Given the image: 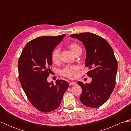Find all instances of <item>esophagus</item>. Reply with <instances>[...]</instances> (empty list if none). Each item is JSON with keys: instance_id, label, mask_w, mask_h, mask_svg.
Instances as JSON below:
<instances>
[{"instance_id": "1", "label": "esophagus", "mask_w": 131, "mask_h": 131, "mask_svg": "<svg viewBox=\"0 0 131 131\" xmlns=\"http://www.w3.org/2000/svg\"><path fill=\"white\" fill-rule=\"evenodd\" d=\"M77 84V83L75 82H71L69 83V85H75Z\"/></svg>"}]
</instances>
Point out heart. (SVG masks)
Masks as SVG:
<instances>
[{
	"label": "heart",
	"mask_w": 131,
	"mask_h": 131,
	"mask_svg": "<svg viewBox=\"0 0 131 131\" xmlns=\"http://www.w3.org/2000/svg\"><path fill=\"white\" fill-rule=\"evenodd\" d=\"M68 47L75 54L82 52V48L78 44L75 42H72L68 44ZM61 50L57 47L53 49L51 53V60L53 63L57 64L60 62ZM79 68L78 66H67L61 70V74L64 77L68 78L74 79L76 77V73L79 70Z\"/></svg>",
	"instance_id": "heart-1"
}]
</instances>
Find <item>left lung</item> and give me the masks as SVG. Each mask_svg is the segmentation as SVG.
Here are the masks:
<instances>
[{
	"label": "left lung",
	"instance_id": "1",
	"mask_svg": "<svg viewBox=\"0 0 131 131\" xmlns=\"http://www.w3.org/2000/svg\"><path fill=\"white\" fill-rule=\"evenodd\" d=\"M70 37L81 41L86 49L85 66L92 78L90 83L78 82L82 89L80 101L96 108L107 101L115 85L118 63L112 47L105 39L91 32L74 34Z\"/></svg>",
	"mask_w": 131,
	"mask_h": 131
}]
</instances>
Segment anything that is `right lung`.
I'll use <instances>...</instances> for the list:
<instances>
[{
  "label": "right lung",
  "instance_id": "obj_1",
  "mask_svg": "<svg viewBox=\"0 0 131 131\" xmlns=\"http://www.w3.org/2000/svg\"><path fill=\"white\" fill-rule=\"evenodd\" d=\"M66 34L34 39L24 47L18 62L21 86L33 106L48 113L59 106L69 83L57 79L56 84L47 82L52 65L51 53Z\"/></svg>",
  "mask_w": 131,
  "mask_h": 131
}]
</instances>
